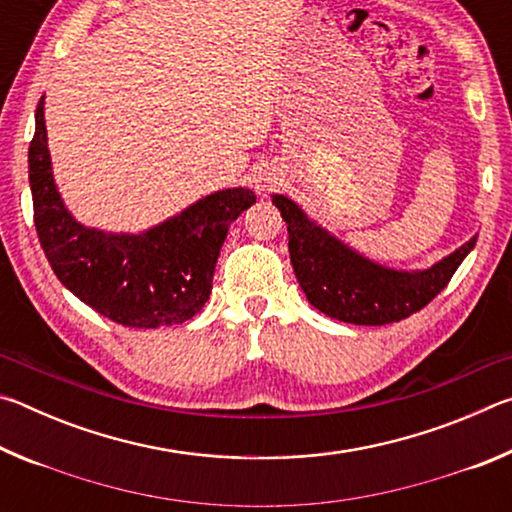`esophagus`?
<instances>
[{
    "label": "esophagus",
    "mask_w": 512,
    "mask_h": 512,
    "mask_svg": "<svg viewBox=\"0 0 512 512\" xmlns=\"http://www.w3.org/2000/svg\"><path fill=\"white\" fill-rule=\"evenodd\" d=\"M275 187H277V178L273 176V173H268V176L255 180V192L257 194H268V192H273Z\"/></svg>",
    "instance_id": "esophagus-1"
}]
</instances>
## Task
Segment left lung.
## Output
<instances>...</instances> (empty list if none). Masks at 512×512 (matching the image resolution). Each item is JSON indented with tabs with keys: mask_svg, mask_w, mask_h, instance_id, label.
Instances as JSON below:
<instances>
[{
	"mask_svg": "<svg viewBox=\"0 0 512 512\" xmlns=\"http://www.w3.org/2000/svg\"><path fill=\"white\" fill-rule=\"evenodd\" d=\"M271 198L287 221L291 266L300 289L318 311L341 323L388 325L409 318L447 287L476 244L474 235L429 268L397 271L343 244L291 198Z\"/></svg>",
	"mask_w": 512,
	"mask_h": 512,
	"instance_id": "1",
	"label": "left lung"
}]
</instances>
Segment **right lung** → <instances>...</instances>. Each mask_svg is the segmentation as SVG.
Masks as SVG:
<instances>
[{"mask_svg":"<svg viewBox=\"0 0 512 512\" xmlns=\"http://www.w3.org/2000/svg\"><path fill=\"white\" fill-rule=\"evenodd\" d=\"M29 183L40 246L63 287L101 316L140 329L185 323L201 311L230 223L255 203L250 189L232 187L137 235L88 228L74 219L56 187L45 97L29 146Z\"/></svg>","mask_w":512,"mask_h":512,"instance_id":"1","label":"right lung"}]
</instances>
